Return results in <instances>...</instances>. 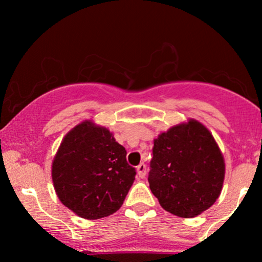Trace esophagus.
Here are the masks:
<instances>
[{
    "instance_id": "esophagus-1",
    "label": "esophagus",
    "mask_w": 262,
    "mask_h": 262,
    "mask_svg": "<svg viewBox=\"0 0 262 262\" xmlns=\"http://www.w3.org/2000/svg\"><path fill=\"white\" fill-rule=\"evenodd\" d=\"M137 171H138V176H139L140 179H144V177L146 176V165L145 164L138 165Z\"/></svg>"
}]
</instances>
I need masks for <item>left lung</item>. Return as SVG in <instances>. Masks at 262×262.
Wrapping results in <instances>:
<instances>
[{"mask_svg": "<svg viewBox=\"0 0 262 262\" xmlns=\"http://www.w3.org/2000/svg\"><path fill=\"white\" fill-rule=\"evenodd\" d=\"M148 181L160 206L171 214L193 218L221 196L225 162L206 125L189 118L154 139Z\"/></svg>", "mask_w": 262, "mask_h": 262, "instance_id": "1", "label": "left lung"}]
</instances>
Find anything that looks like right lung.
<instances>
[{"instance_id": "obj_1", "label": "right lung", "mask_w": 262, "mask_h": 262, "mask_svg": "<svg viewBox=\"0 0 262 262\" xmlns=\"http://www.w3.org/2000/svg\"><path fill=\"white\" fill-rule=\"evenodd\" d=\"M127 150L110 129L83 121L69 130L52 164L60 202L85 219H100L122 207L135 180Z\"/></svg>"}]
</instances>
